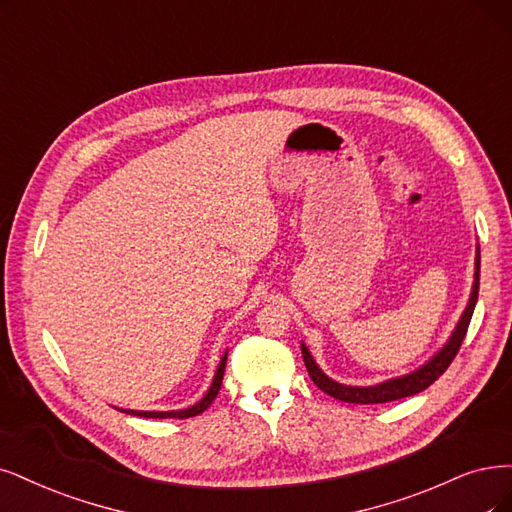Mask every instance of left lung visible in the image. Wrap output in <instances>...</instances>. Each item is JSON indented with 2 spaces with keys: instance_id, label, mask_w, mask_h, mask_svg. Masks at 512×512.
Here are the masks:
<instances>
[{
  "instance_id": "obj_1",
  "label": "left lung",
  "mask_w": 512,
  "mask_h": 512,
  "mask_svg": "<svg viewBox=\"0 0 512 512\" xmlns=\"http://www.w3.org/2000/svg\"><path fill=\"white\" fill-rule=\"evenodd\" d=\"M479 272H481V253L477 249V259H475V282H472V291H470V299H468V306L464 310V314L460 316L456 329H453L451 337L447 339V344L434 354L426 365H422L420 369H415L403 377H394V380H386L382 384H375V386H346V384H339L333 382L331 377H327L320 367L314 363V358L310 354V350L306 348V344H301V354H304V363L306 369L312 377V382L327 392L329 396L337 401H344V403H356V405H375V403H390V401H399L405 399V396L411 394H418L422 390H426L434 380H439V377L447 371V367L451 365L453 358H456L468 325H470V318L472 312H475L477 306V297H479Z\"/></svg>"
}]
</instances>
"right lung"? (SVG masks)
<instances>
[{
  "label": "right lung",
  "mask_w": 512,
  "mask_h": 512,
  "mask_svg": "<svg viewBox=\"0 0 512 512\" xmlns=\"http://www.w3.org/2000/svg\"><path fill=\"white\" fill-rule=\"evenodd\" d=\"M225 361H227V352L221 356V363H219V367H217V373H215V380H213L211 388H208V392L202 396V401H198V403L192 405V407L179 409V411H132V409H120V411L130 413V415H139V418H179V420L194 418V415H198V413H202L204 409H208V405H211V403L215 401V396L219 394V388H221V382H223Z\"/></svg>",
  "instance_id": "1"
}]
</instances>
